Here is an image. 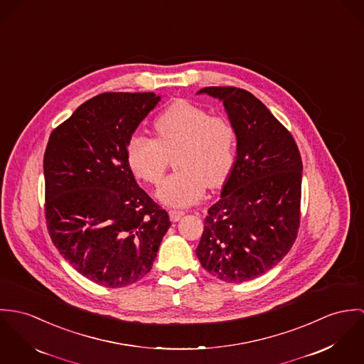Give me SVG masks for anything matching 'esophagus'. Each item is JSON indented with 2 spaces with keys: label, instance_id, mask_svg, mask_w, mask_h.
Returning a JSON list of instances; mask_svg holds the SVG:
<instances>
[{
  "label": "esophagus",
  "instance_id": "obj_1",
  "mask_svg": "<svg viewBox=\"0 0 364 364\" xmlns=\"http://www.w3.org/2000/svg\"><path fill=\"white\" fill-rule=\"evenodd\" d=\"M168 216L171 222H178L184 216V210H168Z\"/></svg>",
  "mask_w": 364,
  "mask_h": 364
}]
</instances>
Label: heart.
<instances>
[{
	"label": "heart",
	"mask_w": 364,
	"mask_h": 364,
	"mask_svg": "<svg viewBox=\"0 0 364 364\" xmlns=\"http://www.w3.org/2000/svg\"><path fill=\"white\" fill-rule=\"evenodd\" d=\"M156 139L132 135L125 148L128 166L136 177L159 184L174 158L178 168L159 187L158 200L174 208L200 201L206 187L220 186L236 156V129L225 116L210 113L187 100L167 106L155 120Z\"/></svg>",
	"instance_id": "1"
}]
</instances>
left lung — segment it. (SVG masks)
Instances as JSON below:
<instances>
[{
    "instance_id": "8db88e82",
    "label": "left lung",
    "mask_w": 364,
    "mask_h": 364,
    "mask_svg": "<svg viewBox=\"0 0 364 364\" xmlns=\"http://www.w3.org/2000/svg\"><path fill=\"white\" fill-rule=\"evenodd\" d=\"M197 93L223 102L236 129L237 156L220 200L208 209L196 252L212 277L251 281L281 262L297 237L301 156L291 134L252 93L235 86Z\"/></svg>"
}]
</instances>
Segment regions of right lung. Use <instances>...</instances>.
Instances as JSON below:
<instances>
[{"label": "right lung", "mask_w": 364, "mask_h": 364, "mask_svg": "<svg viewBox=\"0 0 364 364\" xmlns=\"http://www.w3.org/2000/svg\"><path fill=\"white\" fill-rule=\"evenodd\" d=\"M159 100L154 92L100 93L51 132L44 152L51 242L75 271L106 287L141 281L171 225L125 156L128 139Z\"/></svg>", "instance_id": "1"}]
</instances>
